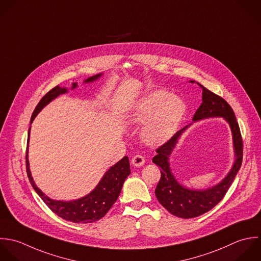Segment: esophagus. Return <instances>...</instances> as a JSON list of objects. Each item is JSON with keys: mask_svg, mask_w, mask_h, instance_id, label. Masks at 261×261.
<instances>
[{"mask_svg": "<svg viewBox=\"0 0 261 261\" xmlns=\"http://www.w3.org/2000/svg\"><path fill=\"white\" fill-rule=\"evenodd\" d=\"M131 163H132V165H133V166H135V167H141L142 165H144L145 160H144V158H143L142 155H140V154H136V155L132 159Z\"/></svg>", "mask_w": 261, "mask_h": 261, "instance_id": "obj_1", "label": "esophagus"}]
</instances>
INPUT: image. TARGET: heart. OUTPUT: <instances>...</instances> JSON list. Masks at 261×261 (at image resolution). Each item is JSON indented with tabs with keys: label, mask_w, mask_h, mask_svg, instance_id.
<instances>
[{
	"label": "heart",
	"mask_w": 261,
	"mask_h": 261,
	"mask_svg": "<svg viewBox=\"0 0 261 261\" xmlns=\"http://www.w3.org/2000/svg\"><path fill=\"white\" fill-rule=\"evenodd\" d=\"M185 112L186 105L182 98L166 90H156L135 106L129 115V122L135 125L145 124L142 129L143 140L158 145L172 137Z\"/></svg>",
	"instance_id": "heart-1"
}]
</instances>
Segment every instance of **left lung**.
<instances>
[{
	"label": "left lung",
	"instance_id": "left-lung-1",
	"mask_svg": "<svg viewBox=\"0 0 261 261\" xmlns=\"http://www.w3.org/2000/svg\"><path fill=\"white\" fill-rule=\"evenodd\" d=\"M199 85L202 87V103L194 114L193 121L210 117H224L232 129L236 162L229 175L217 186L202 191L189 190L175 180L168 162L179 136L187 127L178 131L156 148L158 154L152 159V162L161 168V180L155 189V196L169 213L182 219L196 218L214 208L225 197L241 168L243 160V140L233 109L222 96L212 92L201 84Z\"/></svg>",
	"mask_w": 261,
	"mask_h": 261
}]
</instances>
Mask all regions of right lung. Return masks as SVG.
I'll use <instances>...</instances> for the list:
<instances>
[{"label":"right lung","instance_id":"right-lung-1","mask_svg":"<svg viewBox=\"0 0 261 261\" xmlns=\"http://www.w3.org/2000/svg\"><path fill=\"white\" fill-rule=\"evenodd\" d=\"M100 74L92 76L85 80V82H90L98 78ZM77 86L76 83H73V88ZM67 92L66 88H61L59 85L51 88L44 96L41 97L37 106L35 107L30 124L36 117V115L40 112V110L46 106L49 101L56 98L59 94ZM30 130V129H29ZM29 140V131H28V139ZM26 172L30 184L32 185L35 192L40 196L42 201L46 204V206L57 216L60 218L77 224H87V223H94L106 216V214L110 211L113 204L118 199L123 183L126 178L130 175V164L129 159L124 156L119 163L113 166L103 176L101 181L95 187V189L90 192L88 195L74 201H57L48 198L45 196L39 188L35 185L32 180L30 171H29V164L27 160V149H26Z\"/></svg>","mask_w":261,"mask_h":261}]
</instances>
